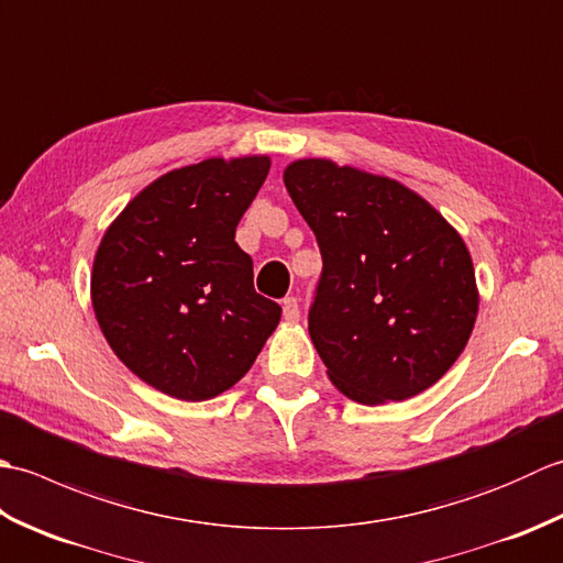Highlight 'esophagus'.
Returning <instances> with one entry per match:
<instances>
[{"label":"esophagus","instance_id":"1","mask_svg":"<svg viewBox=\"0 0 563 563\" xmlns=\"http://www.w3.org/2000/svg\"><path fill=\"white\" fill-rule=\"evenodd\" d=\"M283 317L285 321H290V324L300 321V302H297L295 297H285L283 300Z\"/></svg>","mask_w":563,"mask_h":563}]
</instances>
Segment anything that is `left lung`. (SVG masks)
Listing matches in <instances>:
<instances>
[{
    "instance_id": "1",
    "label": "left lung",
    "mask_w": 563,
    "mask_h": 563,
    "mask_svg": "<svg viewBox=\"0 0 563 563\" xmlns=\"http://www.w3.org/2000/svg\"><path fill=\"white\" fill-rule=\"evenodd\" d=\"M283 181L324 258L309 336L333 387L365 406L433 387L479 314L460 232L416 190L355 166L297 159Z\"/></svg>"
}]
</instances>
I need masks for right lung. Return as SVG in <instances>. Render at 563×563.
<instances>
[{"mask_svg": "<svg viewBox=\"0 0 563 563\" xmlns=\"http://www.w3.org/2000/svg\"><path fill=\"white\" fill-rule=\"evenodd\" d=\"M271 157H210L159 176L109 224L91 305L121 363L150 387L206 401L234 387L280 321L254 290L236 224Z\"/></svg>", "mask_w": 563, "mask_h": 563, "instance_id": "obj_1", "label": "right lung"}]
</instances>
